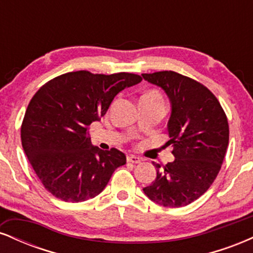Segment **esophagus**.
Wrapping results in <instances>:
<instances>
[{
    "instance_id": "obj_1",
    "label": "esophagus",
    "mask_w": 253,
    "mask_h": 253,
    "mask_svg": "<svg viewBox=\"0 0 253 253\" xmlns=\"http://www.w3.org/2000/svg\"><path fill=\"white\" fill-rule=\"evenodd\" d=\"M127 162H129V163H133V164H138L140 163V158L134 155H129L127 157Z\"/></svg>"
}]
</instances>
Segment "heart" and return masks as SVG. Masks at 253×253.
I'll use <instances>...</instances> for the list:
<instances>
[{
  "label": "heart",
  "instance_id": "heart-1",
  "mask_svg": "<svg viewBox=\"0 0 253 253\" xmlns=\"http://www.w3.org/2000/svg\"><path fill=\"white\" fill-rule=\"evenodd\" d=\"M143 97L150 98V100H155V101H161V102H162L161 94H159L158 91H155V90H152V91H149L146 95H144Z\"/></svg>",
  "mask_w": 253,
  "mask_h": 253
}]
</instances>
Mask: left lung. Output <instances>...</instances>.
Masks as SVG:
<instances>
[{"mask_svg":"<svg viewBox=\"0 0 253 253\" xmlns=\"http://www.w3.org/2000/svg\"><path fill=\"white\" fill-rule=\"evenodd\" d=\"M161 86L171 103L168 132L175 161L161 167L145 195L164 207L178 208L203 195L221 169L228 146V121L210 89L175 71L143 74Z\"/></svg>","mask_w":253,"mask_h":253,"instance_id":"obj_1","label":"left lung"}]
</instances>
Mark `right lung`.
Wrapping results in <instances>:
<instances>
[{"label": "right lung", "mask_w": 253, "mask_h": 253, "mask_svg": "<svg viewBox=\"0 0 253 253\" xmlns=\"http://www.w3.org/2000/svg\"><path fill=\"white\" fill-rule=\"evenodd\" d=\"M141 82L139 75L81 70L48 81L32 97L21 125V143L38 178L57 199L83 202L106 188L126 164L117 149L92 146L89 126L108 110L121 90Z\"/></svg>", "instance_id": "1"}]
</instances>
